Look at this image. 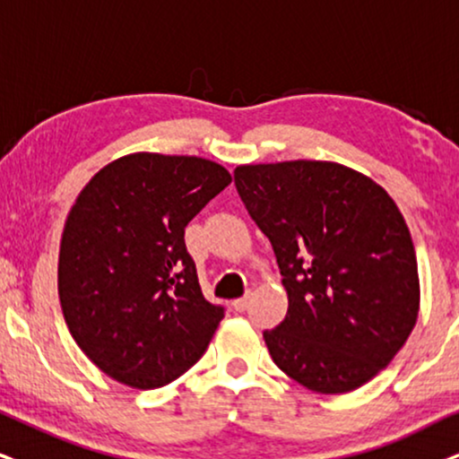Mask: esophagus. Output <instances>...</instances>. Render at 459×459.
<instances>
[{"label": "esophagus", "mask_w": 459, "mask_h": 459, "mask_svg": "<svg viewBox=\"0 0 459 459\" xmlns=\"http://www.w3.org/2000/svg\"><path fill=\"white\" fill-rule=\"evenodd\" d=\"M249 300H252V292H246L241 299L233 300V309L235 311H246L249 307Z\"/></svg>", "instance_id": "1"}]
</instances>
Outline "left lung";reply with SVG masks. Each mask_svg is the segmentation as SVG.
<instances>
[{"instance_id":"8db88e82","label":"left lung","mask_w":459,"mask_h":459,"mask_svg":"<svg viewBox=\"0 0 459 459\" xmlns=\"http://www.w3.org/2000/svg\"><path fill=\"white\" fill-rule=\"evenodd\" d=\"M235 186L288 292L283 322L263 333L273 362L313 392L364 385L400 351L420 311L415 247L396 203L326 160L241 165Z\"/></svg>"}]
</instances>
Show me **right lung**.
Masks as SVG:
<instances>
[{"label":"right lung","instance_id":"obj_1","mask_svg":"<svg viewBox=\"0 0 459 459\" xmlns=\"http://www.w3.org/2000/svg\"><path fill=\"white\" fill-rule=\"evenodd\" d=\"M230 184L199 156L109 162L69 212L59 299L75 343L120 384L154 390L199 362L224 307L203 297L186 224Z\"/></svg>","mask_w":459,"mask_h":459}]
</instances>
